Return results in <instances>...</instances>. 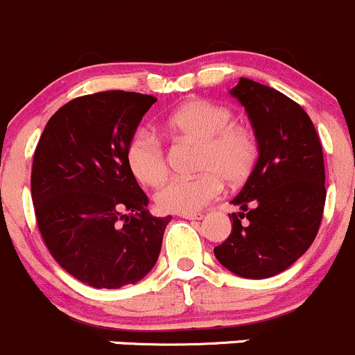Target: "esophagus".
Wrapping results in <instances>:
<instances>
[{"instance_id":"1","label":"esophagus","mask_w":355,"mask_h":355,"mask_svg":"<svg viewBox=\"0 0 355 355\" xmlns=\"http://www.w3.org/2000/svg\"><path fill=\"white\" fill-rule=\"evenodd\" d=\"M180 218H185V220H202L204 214L202 213H184V214H178Z\"/></svg>"}]
</instances>
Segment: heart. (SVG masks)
Instances as JSON below:
<instances>
[{"instance_id":"1","label":"heart","mask_w":355,"mask_h":355,"mask_svg":"<svg viewBox=\"0 0 355 355\" xmlns=\"http://www.w3.org/2000/svg\"><path fill=\"white\" fill-rule=\"evenodd\" d=\"M230 108L209 99H189L163 121L177 141L199 142L196 177H178L156 194L159 209L168 213H196L216 199L223 180L239 185L250 177L259 159V142L252 128L237 123ZM128 170L141 184L156 187L168 175L166 153L153 132H134L125 148Z\"/></svg>"}]
</instances>
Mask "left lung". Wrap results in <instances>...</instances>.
I'll return each instance as SVG.
<instances>
[{
  "label": "left lung",
  "mask_w": 355,
  "mask_h": 355,
  "mask_svg": "<svg viewBox=\"0 0 355 355\" xmlns=\"http://www.w3.org/2000/svg\"><path fill=\"white\" fill-rule=\"evenodd\" d=\"M230 94L244 106L259 159L232 204V234L214 256L242 278H270L292 266L316 239L323 218L324 161L320 137L295 101L242 77Z\"/></svg>",
  "instance_id": "left-lung-1"
}]
</instances>
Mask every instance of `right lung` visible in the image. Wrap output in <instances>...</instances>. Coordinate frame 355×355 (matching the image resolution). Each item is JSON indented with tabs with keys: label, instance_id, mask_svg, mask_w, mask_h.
<instances>
[{
	"label": "right lung",
	"instance_id": "right-lung-1",
	"mask_svg": "<svg viewBox=\"0 0 355 355\" xmlns=\"http://www.w3.org/2000/svg\"><path fill=\"white\" fill-rule=\"evenodd\" d=\"M156 101L125 91L75 98L49 118L35 148L31 192L42 241L63 270L94 288L137 284L159 256L171 216L149 214L125 161Z\"/></svg>",
	"mask_w": 355,
	"mask_h": 355
}]
</instances>
